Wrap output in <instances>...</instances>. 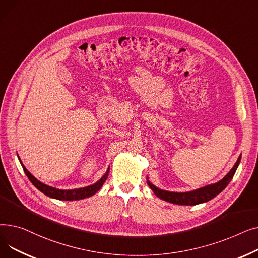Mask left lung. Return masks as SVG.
<instances>
[{"label": "left lung", "instance_id": "8db88e82", "mask_svg": "<svg viewBox=\"0 0 258 258\" xmlns=\"http://www.w3.org/2000/svg\"><path fill=\"white\" fill-rule=\"evenodd\" d=\"M241 156L238 157L236 163L231 168L225 177L214 184L207 185L202 188L196 189L192 191H187V192H173V191H167L163 190V189H160L156 187L154 184H152L147 178V184L151 187L154 194L160 198L161 200L172 203V204L177 205H186V206H195L198 204H202V203H205L210 201L211 199L215 198L219 194H221L224 189L227 187V185L232 180L233 175L239 165Z\"/></svg>", "mask_w": 258, "mask_h": 258}]
</instances>
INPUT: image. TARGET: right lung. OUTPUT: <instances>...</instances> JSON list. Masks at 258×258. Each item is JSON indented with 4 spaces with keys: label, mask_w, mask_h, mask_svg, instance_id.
<instances>
[{
    "label": "right lung",
    "mask_w": 258,
    "mask_h": 258,
    "mask_svg": "<svg viewBox=\"0 0 258 258\" xmlns=\"http://www.w3.org/2000/svg\"><path fill=\"white\" fill-rule=\"evenodd\" d=\"M18 158L21 162V164L23 166V169H24L26 175L28 177L30 182L38 189V190L42 191L44 195H46V196H48L52 199H56V200H60V201H77V200L86 199V198H89V197L95 195L102 187V185L104 184V182L107 179L108 172H110V167H108L106 172L100 178V180L97 181L96 183H94L93 185L83 187V188L68 189V190H63V189H58V188L52 187V186H49V185H46L42 182H39L36 178L33 177V175L28 170H27V168L22 163V161H21L19 156H18Z\"/></svg>",
    "instance_id": "1"
}]
</instances>
